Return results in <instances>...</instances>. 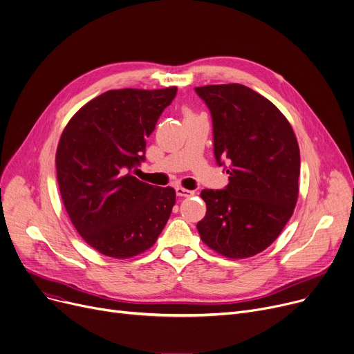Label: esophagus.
Listing matches in <instances>:
<instances>
[{
    "mask_svg": "<svg viewBox=\"0 0 354 354\" xmlns=\"http://www.w3.org/2000/svg\"><path fill=\"white\" fill-rule=\"evenodd\" d=\"M176 193H177L178 197H192V196H194V192H192V189L183 188V187H177Z\"/></svg>",
    "mask_w": 354,
    "mask_h": 354,
    "instance_id": "obj_1",
    "label": "esophagus"
}]
</instances>
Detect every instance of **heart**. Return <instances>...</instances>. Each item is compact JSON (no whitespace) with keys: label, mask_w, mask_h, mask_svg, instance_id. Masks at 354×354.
Segmentation results:
<instances>
[{"label":"heart","mask_w":354,"mask_h":354,"mask_svg":"<svg viewBox=\"0 0 354 354\" xmlns=\"http://www.w3.org/2000/svg\"><path fill=\"white\" fill-rule=\"evenodd\" d=\"M183 115H184V119H189V118H194L196 115L189 111L188 107H183Z\"/></svg>","instance_id":"1"}]
</instances>
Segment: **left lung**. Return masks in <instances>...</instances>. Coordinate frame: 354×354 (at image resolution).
I'll return each instance as SVG.
<instances>
[{
  "mask_svg": "<svg viewBox=\"0 0 354 354\" xmlns=\"http://www.w3.org/2000/svg\"><path fill=\"white\" fill-rule=\"evenodd\" d=\"M196 92L211 112L215 160L230 165L224 189L201 192L207 212L197 230L216 254L254 257L279 236L296 207V136L279 109L247 86L207 85Z\"/></svg>",
  "mask_w": 354,
  "mask_h": 354,
  "instance_id": "left-lung-1",
  "label": "left lung"
}]
</instances>
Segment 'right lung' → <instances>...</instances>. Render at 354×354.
<instances>
[{
  "instance_id": "right-lung-1",
  "label": "right lung",
  "mask_w": 354,
  "mask_h": 354,
  "mask_svg": "<svg viewBox=\"0 0 354 354\" xmlns=\"http://www.w3.org/2000/svg\"><path fill=\"white\" fill-rule=\"evenodd\" d=\"M176 93V86L107 91L80 107L61 134L55 161L65 209L102 255L146 252L170 218L176 189L127 171L145 160L146 139Z\"/></svg>"
}]
</instances>
